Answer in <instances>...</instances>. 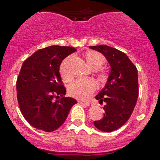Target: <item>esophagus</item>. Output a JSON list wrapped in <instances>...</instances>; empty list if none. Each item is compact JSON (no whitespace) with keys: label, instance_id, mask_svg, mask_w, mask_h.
I'll return each mask as SVG.
<instances>
[{"label":"esophagus","instance_id":"1","mask_svg":"<svg viewBox=\"0 0 160 160\" xmlns=\"http://www.w3.org/2000/svg\"><path fill=\"white\" fill-rule=\"evenodd\" d=\"M78 103H80V104H83V105H86L87 106V107H92L93 104L91 102H81L79 101Z\"/></svg>","mask_w":160,"mask_h":160}]
</instances>
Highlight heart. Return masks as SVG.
<instances>
[{"mask_svg": "<svg viewBox=\"0 0 160 160\" xmlns=\"http://www.w3.org/2000/svg\"><path fill=\"white\" fill-rule=\"evenodd\" d=\"M84 57L88 66L94 70H98L106 62L104 56L98 52L92 51V50L87 51L85 53ZM66 62H67V59L63 61L60 66L59 72L62 78L65 82H70L72 81L73 77L66 69ZM96 78H97V81L100 84H103L107 82V75L105 71L99 70L96 73ZM95 88V83L92 79H79L74 82L69 87L68 93L71 97L74 98L76 99L86 100L92 95Z\"/></svg>", "mask_w": 160, "mask_h": 160, "instance_id": "heart-1", "label": "heart"}]
</instances>
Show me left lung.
Instances as JSON below:
<instances>
[{
  "instance_id": "1",
  "label": "left lung",
  "mask_w": 160,
  "mask_h": 160,
  "mask_svg": "<svg viewBox=\"0 0 160 160\" xmlns=\"http://www.w3.org/2000/svg\"><path fill=\"white\" fill-rule=\"evenodd\" d=\"M102 53L111 66L105 87L96 95L100 104L105 102L104 117L94 121L95 128L111 132L127 122L132 114L138 95V70L124 53L108 46H90Z\"/></svg>"
}]
</instances>
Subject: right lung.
<instances>
[{
    "mask_svg": "<svg viewBox=\"0 0 160 160\" xmlns=\"http://www.w3.org/2000/svg\"><path fill=\"white\" fill-rule=\"evenodd\" d=\"M76 50L70 46H49L35 52L22 64L17 97L24 118L33 128L46 132L57 130L77 103L73 98L65 97L66 90L59 73L63 59ZM54 97L59 99L54 102Z\"/></svg>",
    "mask_w": 160,
    "mask_h": 160,
    "instance_id": "obj_1",
    "label": "right lung"
}]
</instances>
